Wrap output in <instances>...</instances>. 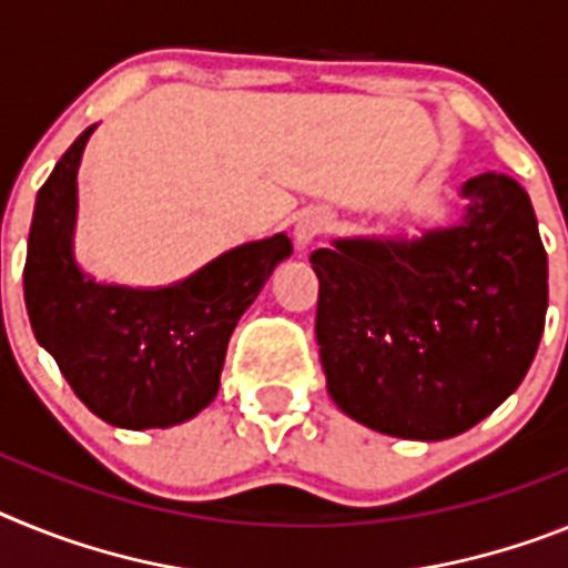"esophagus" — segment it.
Here are the masks:
<instances>
[{"label":"esophagus","instance_id":"34e87169","mask_svg":"<svg viewBox=\"0 0 568 568\" xmlns=\"http://www.w3.org/2000/svg\"><path fill=\"white\" fill-rule=\"evenodd\" d=\"M328 229H332V214H328V211H305V214L300 216L297 229H294V240H297V245L303 248V245L314 243V240H317L320 234H325Z\"/></svg>","mask_w":568,"mask_h":568}]
</instances>
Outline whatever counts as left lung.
Returning a JSON list of instances; mask_svg holds the SVG:
<instances>
[{"label":"left lung","instance_id":"1","mask_svg":"<svg viewBox=\"0 0 568 568\" xmlns=\"http://www.w3.org/2000/svg\"><path fill=\"white\" fill-rule=\"evenodd\" d=\"M466 216L420 240H337L312 254L317 343L332 400L363 426L446 440L495 412L529 372L549 268L529 194L466 182Z\"/></svg>","mask_w":568,"mask_h":568}]
</instances>
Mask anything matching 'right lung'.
I'll list each match as a JSON object with an SVG mask.
<instances>
[{"instance_id": "1", "label": "right lung", "mask_w": 568, "mask_h": 568, "mask_svg": "<svg viewBox=\"0 0 568 568\" xmlns=\"http://www.w3.org/2000/svg\"><path fill=\"white\" fill-rule=\"evenodd\" d=\"M91 131L77 136L39 189L24 260L28 317L97 417L122 428L174 426L216 397L236 320L291 254V240L277 234L240 245L168 288L93 283L71 254L77 168Z\"/></svg>"}]
</instances>
